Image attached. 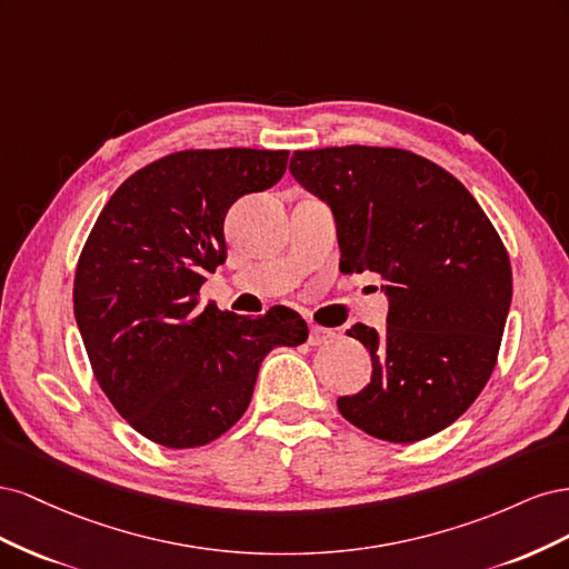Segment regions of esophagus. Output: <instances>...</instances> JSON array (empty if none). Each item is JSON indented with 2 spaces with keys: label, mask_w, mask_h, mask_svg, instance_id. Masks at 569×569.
Masks as SVG:
<instances>
[{
  "label": "esophagus",
  "mask_w": 569,
  "mask_h": 569,
  "mask_svg": "<svg viewBox=\"0 0 569 569\" xmlns=\"http://www.w3.org/2000/svg\"><path fill=\"white\" fill-rule=\"evenodd\" d=\"M335 337H337L335 330H327V327L311 325V335H308V341H311V347H320V343L332 341Z\"/></svg>",
  "instance_id": "34e87169"
}]
</instances>
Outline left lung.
<instances>
[{"instance_id": "left-lung-1", "label": "left lung", "mask_w": 569, "mask_h": 569, "mask_svg": "<svg viewBox=\"0 0 569 569\" xmlns=\"http://www.w3.org/2000/svg\"><path fill=\"white\" fill-rule=\"evenodd\" d=\"M289 173L330 206L341 272L382 274L387 327L356 322L370 385L339 412L370 437L441 432L489 382L512 299L508 251L475 197L418 153L385 147L295 151Z\"/></svg>"}]
</instances>
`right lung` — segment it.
<instances>
[{
  "label": "right lung",
  "instance_id": "1",
  "mask_svg": "<svg viewBox=\"0 0 569 569\" xmlns=\"http://www.w3.org/2000/svg\"><path fill=\"white\" fill-rule=\"evenodd\" d=\"M289 151L192 149L120 184L84 244L76 322L99 387L142 437L194 449L244 416L263 358L308 339L284 306L266 316L199 311V289L228 256L230 206L263 192Z\"/></svg>",
  "mask_w": 569,
  "mask_h": 569
}]
</instances>
